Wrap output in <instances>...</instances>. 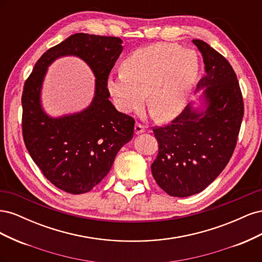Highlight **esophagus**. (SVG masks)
Segmentation results:
<instances>
[{
    "instance_id": "1",
    "label": "esophagus",
    "mask_w": 262,
    "mask_h": 262,
    "mask_svg": "<svg viewBox=\"0 0 262 262\" xmlns=\"http://www.w3.org/2000/svg\"><path fill=\"white\" fill-rule=\"evenodd\" d=\"M134 131H136L137 134H141L145 131V126L143 124H141L139 122L136 123V126H134Z\"/></svg>"
}]
</instances>
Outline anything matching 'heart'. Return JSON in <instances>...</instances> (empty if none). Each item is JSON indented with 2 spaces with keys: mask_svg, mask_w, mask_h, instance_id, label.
I'll return each instance as SVG.
<instances>
[{
  "mask_svg": "<svg viewBox=\"0 0 262 262\" xmlns=\"http://www.w3.org/2000/svg\"><path fill=\"white\" fill-rule=\"evenodd\" d=\"M122 70L107 77V90L119 112L148 107L157 119H171L185 108L198 76L196 54L172 43L157 42L126 57Z\"/></svg>",
  "mask_w": 262,
  "mask_h": 262,
  "instance_id": "heart-1",
  "label": "heart"
}]
</instances>
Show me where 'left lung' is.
<instances>
[{"label": "left lung", "mask_w": 262, "mask_h": 262, "mask_svg": "<svg viewBox=\"0 0 262 262\" xmlns=\"http://www.w3.org/2000/svg\"><path fill=\"white\" fill-rule=\"evenodd\" d=\"M203 57L205 73L196 90L205 89V109L189 104L171 123L153 128L158 154L153 177L171 196L201 192L231 160L244 117L243 95L229 62L199 39L192 40Z\"/></svg>", "instance_id": "8db88e82"}]
</instances>
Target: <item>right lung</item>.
Masks as SVG:
<instances>
[{
  "mask_svg": "<svg viewBox=\"0 0 262 262\" xmlns=\"http://www.w3.org/2000/svg\"><path fill=\"white\" fill-rule=\"evenodd\" d=\"M121 43L118 37L71 35L41 55L24 85L21 128L26 148L43 176L66 192L91 191L133 137L134 119L119 113L108 99L107 77L123 49ZM64 55H76L91 67L97 77L95 96L83 112L51 118L41 107V86L48 67Z\"/></svg>",
  "mask_w": 262,
  "mask_h": 262,
  "instance_id": "obj_1",
  "label": "right lung"
}]
</instances>
